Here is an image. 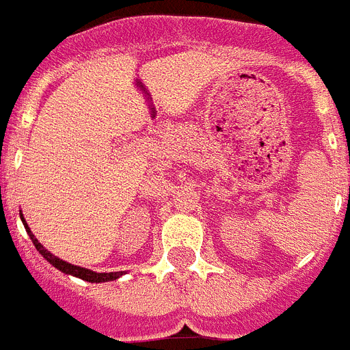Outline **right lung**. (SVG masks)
<instances>
[{
	"label": "right lung",
	"mask_w": 350,
	"mask_h": 350,
	"mask_svg": "<svg viewBox=\"0 0 350 350\" xmlns=\"http://www.w3.org/2000/svg\"><path fill=\"white\" fill-rule=\"evenodd\" d=\"M21 219H23V215H21ZM23 224H25V228H27L28 235H30V239H32L37 252L46 258L48 262L52 264V266H55L57 269H61L62 273L73 275V277H79L82 278V280H88V282H107V280H116V278L122 275V271H115V273H95V271H92V269H86V268H81V266H73V264L64 262V260H61L59 257L50 254V252H48V250L36 239V235L30 232V228H28V224L25 223V219H23Z\"/></svg>",
	"instance_id": "1"
}]
</instances>
